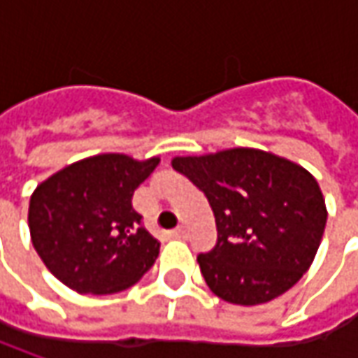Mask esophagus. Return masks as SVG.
I'll return each mask as SVG.
<instances>
[{
	"label": "esophagus",
	"mask_w": 358,
	"mask_h": 358,
	"mask_svg": "<svg viewBox=\"0 0 358 358\" xmlns=\"http://www.w3.org/2000/svg\"><path fill=\"white\" fill-rule=\"evenodd\" d=\"M171 235L175 237V239H185L187 237V231L185 227H177V229H173L171 231Z\"/></svg>",
	"instance_id": "esophagus-1"
}]
</instances>
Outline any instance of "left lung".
<instances>
[{"label": "left lung", "instance_id": "1", "mask_svg": "<svg viewBox=\"0 0 358 358\" xmlns=\"http://www.w3.org/2000/svg\"><path fill=\"white\" fill-rule=\"evenodd\" d=\"M171 165L213 209L217 245L197 263L219 299L261 305L309 271L323 239L327 205L305 167L253 147L173 157Z\"/></svg>", "mask_w": 358, "mask_h": 358}]
</instances>
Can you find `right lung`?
<instances>
[{"mask_svg": "<svg viewBox=\"0 0 358 358\" xmlns=\"http://www.w3.org/2000/svg\"><path fill=\"white\" fill-rule=\"evenodd\" d=\"M157 165L159 157L101 153L35 187L27 223L53 277L91 295L125 291L143 277L157 259L159 241L141 225L131 199Z\"/></svg>", "mask_w": 358, "mask_h": 358, "instance_id": "add662e5", "label": "right lung"}]
</instances>
